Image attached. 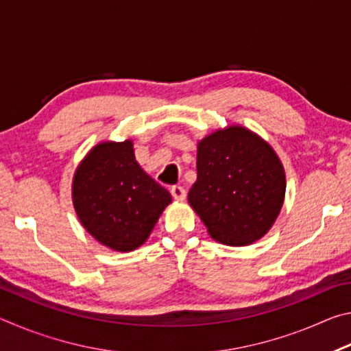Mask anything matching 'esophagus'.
Listing matches in <instances>:
<instances>
[{
    "label": "esophagus",
    "mask_w": 351,
    "mask_h": 351,
    "mask_svg": "<svg viewBox=\"0 0 351 351\" xmlns=\"http://www.w3.org/2000/svg\"><path fill=\"white\" fill-rule=\"evenodd\" d=\"M170 193H171V197H173L178 201L186 199V190H184V187H181V186H173V187H171L170 189Z\"/></svg>",
    "instance_id": "obj_1"
}]
</instances>
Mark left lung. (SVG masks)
<instances>
[{
	"label": "left lung",
	"instance_id": "obj_1",
	"mask_svg": "<svg viewBox=\"0 0 351 351\" xmlns=\"http://www.w3.org/2000/svg\"><path fill=\"white\" fill-rule=\"evenodd\" d=\"M197 182L189 203L213 240L246 246L260 240L280 213L285 170L268 142L230 125L198 142Z\"/></svg>",
	"mask_w": 351,
	"mask_h": 351
}]
</instances>
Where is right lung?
Segmentation results:
<instances>
[{
  "label": "right lung",
  "mask_w": 351,
  "mask_h": 351,
  "mask_svg": "<svg viewBox=\"0 0 351 351\" xmlns=\"http://www.w3.org/2000/svg\"><path fill=\"white\" fill-rule=\"evenodd\" d=\"M80 223L104 246L128 252L144 245L170 193L141 169L133 142H100L86 154L73 180Z\"/></svg>",
  "instance_id": "1"
}]
</instances>
